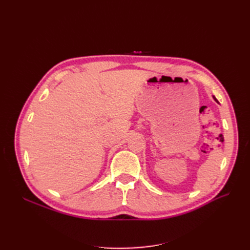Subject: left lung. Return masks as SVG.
<instances>
[{"label":"left lung","instance_id":"obj_1","mask_svg":"<svg viewBox=\"0 0 250 250\" xmlns=\"http://www.w3.org/2000/svg\"><path fill=\"white\" fill-rule=\"evenodd\" d=\"M214 99H215V100H216V98H215V97H214ZM216 101H217V100H216Z\"/></svg>","mask_w":250,"mask_h":250}]
</instances>
